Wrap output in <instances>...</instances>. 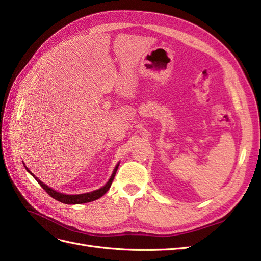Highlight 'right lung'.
Masks as SVG:
<instances>
[{
    "label": "right lung",
    "instance_id": "add662e5",
    "mask_svg": "<svg viewBox=\"0 0 261 261\" xmlns=\"http://www.w3.org/2000/svg\"><path fill=\"white\" fill-rule=\"evenodd\" d=\"M25 168H26V167H25ZM117 168H118V165H116V168H115L114 171H113V174H112L111 178L109 179V181H108V183H107L103 187H101V188L97 189V191H94V192L87 193V194H81V195H65V194H61V193L55 192L54 189H52V188L46 186L45 184H43L41 180H39V178H37V177L33 174V173H31L27 168H26V170L30 173L31 175H33V176L36 178V180L38 181V183L40 184V186L44 189V191H45L46 193H48V195H50V196L52 197V198L57 199L58 201H61V202H63V203L76 204V203L90 202V201H93V200H96V199H99L100 197L103 196V195L109 191V188L111 187V184H112V181H113V179H114V176H115V173H116Z\"/></svg>",
    "mask_w": 261,
    "mask_h": 261
}]
</instances>
